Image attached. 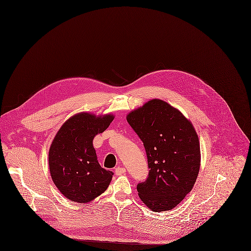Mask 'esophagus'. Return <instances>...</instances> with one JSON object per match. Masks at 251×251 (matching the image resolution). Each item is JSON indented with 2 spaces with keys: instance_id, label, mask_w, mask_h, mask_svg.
<instances>
[{
  "instance_id": "34e87169",
  "label": "esophagus",
  "mask_w": 251,
  "mask_h": 251,
  "mask_svg": "<svg viewBox=\"0 0 251 251\" xmlns=\"http://www.w3.org/2000/svg\"><path fill=\"white\" fill-rule=\"evenodd\" d=\"M115 175L116 176H121V175H124L126 173V169L125 168H122V167H118L115 169Z\"/></svg>"
}]
</instances>
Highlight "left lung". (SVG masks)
I'll list each match as a JSON object with an SVG mask.
<instances>
[{
  "label": "left lung",
  "instance_id": "obj_1",
  "mask_svg": "<svg viewBox=\"0 0 251 251\" xmlns=\"http://www.w3.org/2000/svg\"><path fill=\"white\" fill-rule=\"evenodd\" d=\"M127 121L146 149L149 176L137 185L151 210L176 207L192 190L200 170V143L192 123L159 99L131 111Z\"/></svg>",
  "mask_w": 251,
  "mask_h": 251
}]
</instances>
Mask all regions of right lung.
<instances>
[{
	"label": "right lung",
	"mask_w": 251,
	"mask_h": 251,
	"mask_svg": "<svg viewBox=\"0 0 251 251\" xmlns=\"http://www.w3.org/2000/svg\"><path fill=\"white\" fill-rule=\"evenodd\" d=\"M114 116L80 112L69 118L57 132L49 153L51 177L69 200L89 202L103 193L113 173L97 160L93 139L102 133Z\"/></svg>",
	"instance_id": "add662e5"
}]
</instances>
